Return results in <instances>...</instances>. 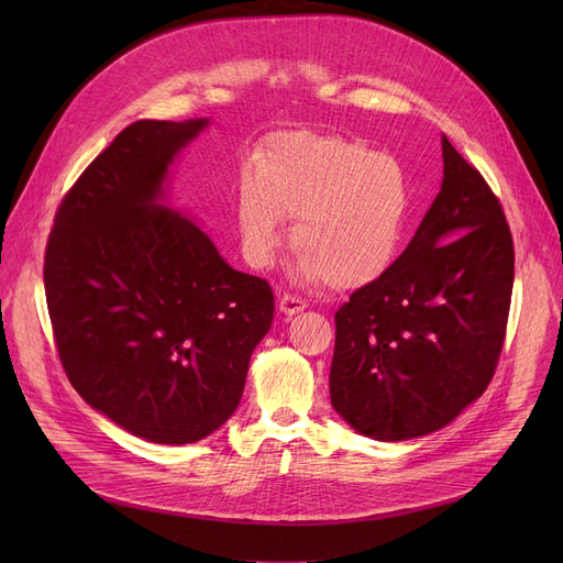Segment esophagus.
<instances>
[{
    "label": "esophagus",
    "instance_id": "1",
    "mask_svg": "<svg viewBox=\"0 0 563 563\" xmlns=\"http://www.w3.org/2000/svg\"><path fill=\"white\" fill-rule=\"evenodd\" d=\"M278 308H280V312H285V314L291 317V314H297V312L306 310L308 303H306L303 299H299V297H291V294H283Z\"/></svg>",
    "mask_w": 563,
    "mask_h": 563
}]
</instances>
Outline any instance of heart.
<instances>
[{"mask_svg": "<svg viewBox=\"0 0 563 563\" xmlns=\"http://www.w3.org/2000/svg\"><path fill=\"white\" fill-rule=\"evenodd\" d=\"M410 187L404 164L361 139L278 132L236 183L234 219L242 253L269 266L291 221V246L308 280L361 289L386 276L404 246Z\"/></svg>", "mask_w": 563, "mask_h": 563, "instance_id": "heart-1", "label": "heart"}]
</instances>
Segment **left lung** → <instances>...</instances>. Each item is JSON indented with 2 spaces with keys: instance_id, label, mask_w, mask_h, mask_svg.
I'll list each match as a JSON object with an SVG mask.
<instances>
[{
  "instance_id": "1",
  "label": "left lung",
  "mask_w": 563,
  "mask_h": 563,
  "mask_svg": "<svg viewBox=\"0 0 563 563\" xmlns=\"http://www.w3.org/2000/svg\"><path fill=\"white\" fill-rule=\"evenodd\" d=\"M445 177L380 280L335 312L331 404L374 440L450 424L495 374L514 289V240L484 175L442 136Z\"/></svg>"
}]
</instances>
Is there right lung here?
<instances>
[{"label": "right lung", "instance_id": "right-lung-1", "mask_svg": "<svg viewBox=\"0 0 563 563\" xmlns=\"http://www.w3.org/2000/svg\"><path fill=\"white\" fill-rule=\"evenodd\" d=\"M136 121L86 166L45 246V297L73 388L125 431L187 445L240 406L274 291L232 269L198 225L157 205L202 128Z\"/></svg>", "mask_w": 563, "mask_h": 563}]
</instances>
